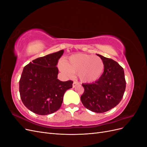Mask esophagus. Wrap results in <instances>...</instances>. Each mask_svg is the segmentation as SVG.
Returning a JSON list of instances; mask_svg holds the SVG:
<instances>
[{
    "label": "esophagus",
    "mask_w": 147,
    "mask_h": 147,
    "mask_svg": "<svg viewBox=\"0 0 147 147\" xmlns=\"http://www.w3.org/2000/svg\"><path fill=\"white\" fill-rule=\"evenodd\" d=\"M78 84H79V83H78V82H77V81H75V82H74V83H73V84H72V86H73V88H75V86H77Z\"/></svg>",
    "instance_id": "obj_1"
}]
</instances>
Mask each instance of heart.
Returning a JSON list of instances; mask_svg holds the SVG:
<instances>
[{"instance_id":"heart-1","label":"heart","mask_w":147,"mask_h":147,"mask_svg":"<svg viewBox=\"0 0 147 147\" xmlns=\"http://www.w3.org/2000/svg\"><path fill=\"white\" fill-rule=\"evenodd\" d=\"M59 68L68 76L77 73L81 82L93 83L98 80L103 74L104 64L98 56L77 53L70 56L64 63H60Z\"/></svg>"}]
</instances>
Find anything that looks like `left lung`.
Listing matches in <instances>:
<instances>
[{"label":"left lung","mask_w":147,"mask_h":147,"mask_svg":"<svg viewBox=\"0 0 147 147\" xmlns=\"http://www.w3.org/2000/svg\"><path fill=\"white\" fill-rule=\"evenodd\" d=\"M104 64L101 77L92 83L82 84L84 89L81 101L93 112L104 113L116 107L121 100L126 89L123 67L117 62L99 54Z\"/></svg>","instance_id":"left-lung-1"}]
</instances>
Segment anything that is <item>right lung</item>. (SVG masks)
<instances>
[{
	"instance_id": "1",
	"label": "right lung",
	"mask_w": 147,
	"mask_h": 147,
	"mask_svg": "<svg viewBox=\"0 0 147 147\" xmlns=\"http://www.w3.org/2000/svg\"><path fill=\"white\" fill-rule=\"evenodd\" d=\"M64 50L38 57L26 65L20 80V93L24 105L40 115L51 114L58 110L65 91L72 88L71 80L57 79L56 67Z\"/></svg>"
}]
</instances>
